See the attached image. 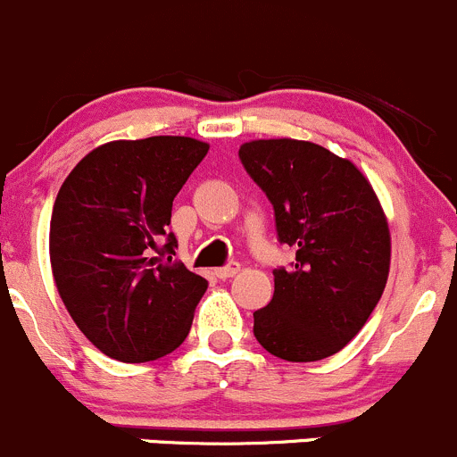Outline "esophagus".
<instances>
[{"label": "esophagus", "mask_w": 457, "mask_h": 457, "mask_svg": "<svg viewBox=\"0 0 457 457\" xmlns=\"http://www.w3.org/2000/svg\"><path fill=\"white\" fill-rule=\"evenodd\" d=\"M238 271H241V262L229 261L228 265H223V267H219V270H216V276L225 280V278H232V276H237Z\"/></svg>", "instance_id": "34e87169"}]
</instances>
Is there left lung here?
Instances as JSON below:
<instances>
[{
	"label": "left lung",
	"mask_w": 457,
	"mask_h": 457,
	"mask_svg": "<svg viewBox=\"0 0 457 457\" xmlns=\"http://www.w3.org/2000/svg\"><path fill=\"white\" fill-rule=\"evenodd\" d=\"M274 205L276 234L296 250L274 270V298L254 312V336L274 356L314 362L338 353L376 310L389 276L385 212L361 170L327 147L261 139L238 150Z\"/></svg>",
	"instance_id": "8db88e82"
}]
</instances>
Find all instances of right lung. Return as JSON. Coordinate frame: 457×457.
I'll return each instance as SVG.
<instances>
[{"instance_id":"add662e5","label":"right lung","mask_w":457,"mask_h":457,"mask_svg":"<svg viewBox=\"0 0 457 457\" xmlns=\"http://www.w3.org/2000/svg\"><path fill=\"white\" fill-rule=\"evenodd\" d=\"M207 150L190 137L105 143L59 190L50 219L54 283L86 338L114 361H156L190 334L207 280L172 261L170 219Z\"/></svg>"}]
</instances>
